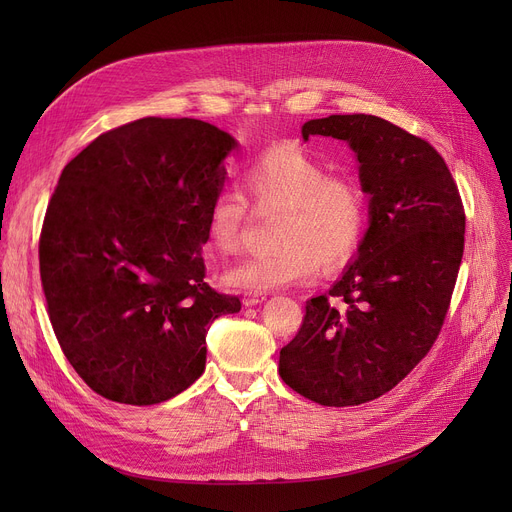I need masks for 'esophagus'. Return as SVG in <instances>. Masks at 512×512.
<instances>
[{
    "label": "esophagus",
    "instance_id": "esophagus-1",
    "mask_svg": "<svg viewBox=\"0 0 512 512\" xmlns=\"http://www.w3.org/2000/svg\"><path fill=\"white\" fill-rule=\"evenodd\" d=\"M263 301H265V294L249 292V294H245V299H242V305H245V307H255V305H259Z\"/></svg>",
    "mask_w": 512,
    "mask_h": 512
}]
</instances>
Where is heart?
I'll list each match as a JSON object with an SVG mask.
<instances>
[{"label": "heart", "instance_id": "b5f03b06", "mask_svg": "<svg viewBox=\"0 0 512 512\" xmlns=\"http://www.w3.org/2000/svg\"><path fill=\"white\" fill-rule=\"evenodd\" d=\"M324 161L297 145L261 153L242 174L259 207L284 209L274 253L249 257L226 272L232 288L267 292L317 278L324 263L338 270L355 257L367 224V197L357 178L328 174ZM249 203L236 186L220 188L207 209L213 249L236 253L247 224Z\"/></svg>", "mask_w": 512, "mask_h": 512}]
</instances>
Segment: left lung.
<instances>
[{
	"instance_id": "1",
	"label": "left lung",
	"mask_w": 512,
	"mask_h": 512,
	"mask_svg": "<svg viewBox=\"0 0 512 512\" xmlns=\"http://www.w3.org/2000/svg\"><path fill=\"white\" fill-rule=\"evenodd\" d=\"M313 134L355 151L369 228L357 261L307 301L278 371L319 405L355 407L390 392L434 346L463 259L465 209L444 157L384 118L309 120L303 139Z\"/></svg>"
}]
</instances>
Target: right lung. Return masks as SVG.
I'll return each instance as SVG.
<instances>
[{
    "mask_svg": "<svg viewBox=\"0 0 512 512\" xmlns=\"http://www.w3.org/2000/svg\"><path fill=\"white\" fill-rule=\"evenodd\" d=\"M236 141L195 118L107 130L62 170L39 238L49 321L85 384L157 405L205 369L209 326L240 301L205 282L207 209Z\"/></svg>",
    "mask_w": 512,
    "mask_h": 512,
    "instance_id": "obj_1",
    "label": "right lung"
}]
</instances>
